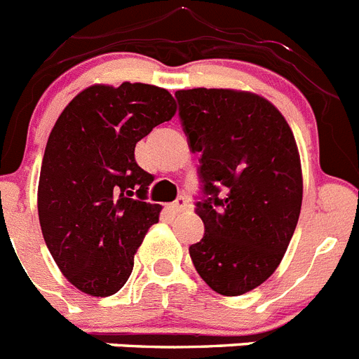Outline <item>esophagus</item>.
<instances>
[{"label": "esophagus", "instance_id": "1", "mask_svg": "<svg viewBox=\"0 0 359 359\" xmlns=\"http://www.w3.org/2000/svg\"><path fill=\"white\" fill-rule=\"evenodd\" d=\"M170 209H172L173 212H182V211H186V209H187V200L184 198V196H179V198H177L175 202H173L172 205H170Z\"/></svg>", "mask_w": 359, "mask_h": 359}]
</instances>
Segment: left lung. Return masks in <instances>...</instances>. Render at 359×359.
<instances>
[{
	"label": "left lung",
	"mask_w": 359,
	"mask_h": 359,
	"mask_svg": "<svg viewBox=\"0 0 359 359\" xmlns=\"http://www.w3.org/2000/svg\"><path fill=\"white\" fill-rule=\"evenodd\" d=\"M208 200L196 202L203 238L189 247L196 272L225 297L272 276L295 232L302 168L295 135L263 96L236 89L175 93Z\"/></svg>",
	"instance_id": "8db88e82"
}]
</instances>
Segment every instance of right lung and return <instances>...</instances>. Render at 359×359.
Instances as JSON below:
<instances>
[{
    "label": "right lung",
    "instance_id": "right-lung-1",
    "mask_svg": "<svg viewBox=\"0 0 359 359\" xmlns=\"http://www.w3.org/2000/svg\"><path fill=\"white\" fill-rule=\"evenodd\" d=\"M175 112L163 87L95 83L55 121L39 177V222L55 263L80 292L114 295L130 277L163 209L144 202L154 179L135 163V143Z\"/></svg>",
    "mask_w": 359,
    "mask_h": 359
}]
</instances>
